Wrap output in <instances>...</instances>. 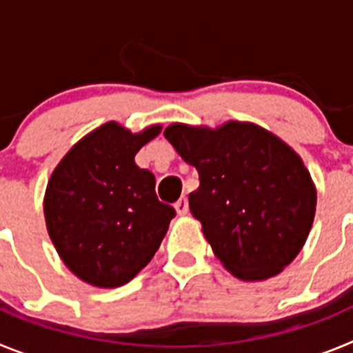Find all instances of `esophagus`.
Segmentation results:
<instances>
[{
    "instance_id": "obj_1",
    "label": "esophagus",
    "mask_w": 353,
    "mask_h": 353,
    "mask_svg": "<svg viewBox=\"0 0 353 353\" xmlns=\"http://www.w3.org/2000/svg\"><path fill=\"white\" fill-rule=\"evenodd\" d=\"M174 210L179 212V215H185L187 212H189V201H187L185 196H182V198L174 203Z\"/></svg>"
}]
</instances>
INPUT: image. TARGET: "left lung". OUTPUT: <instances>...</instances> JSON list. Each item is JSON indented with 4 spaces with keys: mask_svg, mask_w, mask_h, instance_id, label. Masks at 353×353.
I'll list each match as a JSON object with an SVG mask.
<instances>
[{
    "mask_svg": "<svg viewBox=\"0 0 353 353\" xmlns=\"http://www.w3.org/2000/svg\"><path fill=\"white\" fill-rule=\"evenodd\" d=\"M164 138L198 170L189 207L233 276L261 281L292 263L310 235L316 191L286 143L244 121L215 130L174 123Z\"/></svg>",
    "mask_w": 353,
    "mask_h": 353,
    "instance_id": "left-lung-1",
    "label": "left lung"
}]
</instances>
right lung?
<instances>
[{"label": "right lung", "mask_w": 353, "mask_h": 353, "mask_svg": "<svg viewBox=\"0 0 353 353\" xmlns=\"http://www.w3.org/2000/svg\"><path fill=\"white\" fill-rule=\"evenodd\" d=\"M161 127L132 134L109 121L61 159L43 214L56 251L79 279L101 288L129 283L157 252L176 212L159 201L155 176L134 162Z\"/></svg>", "instance_id": "right-lung-1"}]
</instances>
